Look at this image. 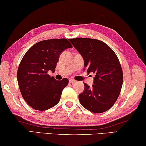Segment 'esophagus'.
<instances>
[{
	"label": "esophagus",
	"mask_w": 146,
	"mask_h": 146,
	"mask_svg": "<svg viewBox=\"0 0 146 146\" xmlns=\"http://www.w3.org/2000/svg\"><path fill=\"white\" fill-rule=\"evenodd\" d=\"M70 82L71 84H75L76 82V81L75 80H73V79H70Z\"/></svg>",
	"instance_id": "34e87169"
}]
</instances>
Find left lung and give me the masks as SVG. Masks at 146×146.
<instances>
[{
  "label": "left lung",
  "mask_w": 146,
  "mask_h": 146,
  "mask_svg": "<svg viewBox=\"0 0 146 146\" xmlns=\"http://www.w3.org/2000/svg\"><path fill=\"white\" fill-rule=\"evenodd\" d=\"M70 41L83 57L88 73L95 74L92 87L84 83V91L78 95L80 103L94 113L106 111L117 101L122 86V69L117 55L108 44L97 39Z\"/></svg>",
  "instance_id": "obj_1"
}]
</instances>
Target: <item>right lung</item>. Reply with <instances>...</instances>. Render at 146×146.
Returning a JSON list of instances; mask_svg holds the SVG:
<instances>
[{
  "mask_svg": "<svg viewBox=\"0 0 146 146\" xmlns=\"http://www.w3.org/2000/svg\"><path fill=\"white\" fill-rule=\"evenodd\" d=\"M68 39L38 42L24 55L17 71V81L23 98L32 108L45 111L57 104L68 78L56 80L48 72H55L60 53L72 48Z\"/></svg>",
  "mask_w": 146,
  "mask_h": 146,
  "instance_id": "1",
  "label": "right lung"
}]
</instances>
